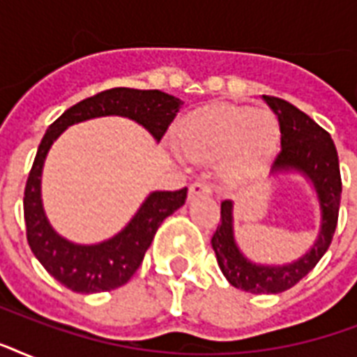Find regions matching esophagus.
Returning a JSON list of instances; mask_svg holds the SVG:
<instances>
[{
	"label": "esophagus",
	"mask_w": 357,
	"mask_h": 357,
	"mask_svg": "<svg viewBox=\"0 0 357 357\" xmlns=\"http://www.w3.org/2000/svg\"><path fill=\"white\" fill-rule=\"evenodd\" d=\"M211 195V187L206 181H195L189 187V200H195L198 196H209Z\"/></svg>",
	"instance_id": "esophagus-1"
}]
</instances>
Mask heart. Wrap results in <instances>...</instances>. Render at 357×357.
<instances>
[{
    "instance_id": "b5f03b06",
    "label": "heart",
    "mask_w": 357,
    "mask_h": 357,
    "mask_svg": "<svg viewBox=\"0 0 357 357\" xmlns=\"http://www.w3.org/2000/svg\"><path fill=\"white\" fill-rule=\"evenodd\" d=\"M185 151L200 161L223 155L222 176L246 183L266 170L280 144L274 113L248 105H211L192 114L181 131Z\"/></svg>"
}]
</instances>
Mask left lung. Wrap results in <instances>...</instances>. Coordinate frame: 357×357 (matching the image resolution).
I'll use <instances>...</instances> for the list:
<instances>
[{
  "label": "left lung",
  "mask_w": 357,
  "mask_h": 357,
  "mask_svg": "<svg viewBox=\"0 0 357 357\" xmlns=\"http://www.w3.org/2000/svg\"><path fill=\"white\" fill-rule=\"evenodd\" d=\"M274 111L282 133V150L272 162L271 174H302L317 192L321 209V226L315 243L302 257L285 265H259L252 263L238 250L234 234V202L220 204V224L213 235L211 244L220 271L234 287L254 294H276L287 291L310 274L330 248L337 228L341 206V172L335 144L328 131L311 120L293 103L282 98L263 96Z\"/></svg>",
  "instance_id": "1"
}]
</instances>
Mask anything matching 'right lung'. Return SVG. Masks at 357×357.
<instances>
[{"label":"right lung","mask_w":357,"mask_h":357,"mask_svg":"<svg viewBox=\"0 0 357 357\" xmlns=\"http://www.w3.org/2000/svg\"><path fill=\"white\" fill-rule=\"evenodd\" d=\"M181 105L183 102L179 98L167 92L119 86L75 103L47 128L25 183L24 218L31 252L64 287L72 289L74 293L91 294L128 283L144 259L146 250L150 248L162 220L185 204L187 187L181 190L150 192L128 226L103 243H70L52 228L42 207V168L52 144L70 126L100 116H126L135 120L159 142Z\"/></svg>","instance_id":"add662e5"}]
</instances>
